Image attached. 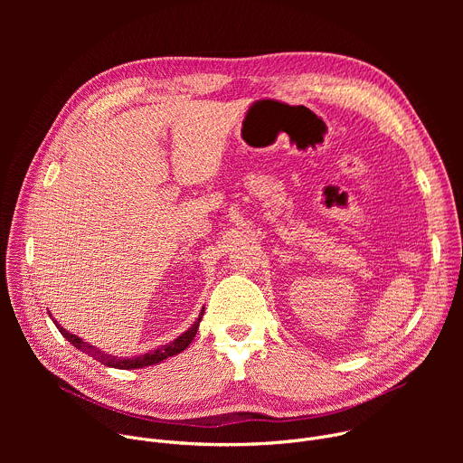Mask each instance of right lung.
<instances>
[{
  "label": "right lung",
  "instance_id": "obj_1",
  "mask_svg": "<svg viewBox=\"0 0 463 463\" xmlns=\"http://www.w3.org/2000/svg\"><path fill=\"white\" fill-rule=\"evenodd\" d=\"M203 311H205V307L202 309V313H200V317H197V320L186 329L184 334H181L175 341H172V343H168V345H165V346H159V348H156V350H152V352H148V354H145V355H137V357H115V355H109V354H104V352H100L99 348H95V346H91V345H88V343H84L80 337H77V335H73V334H70L68 329H63L60 324H58V320H54L52 318V322L56 324V327H58V332L63 335V339H68L77 350H80V352H84L86 355H91L93 359H97L99 363H102V364H106V366H109V368H120V370H136V368H145V366H152V364H157V363H161V361H165V359H168V357H172V355H177L179 352H183L184 348H188V345L192 343V339L195 337V334H197V327H200V322H202V317H203ZM51 317V315H49Z\"/></svg>",
  "mask_w": 463,
  "mask_h": 463
}]
</instances>
